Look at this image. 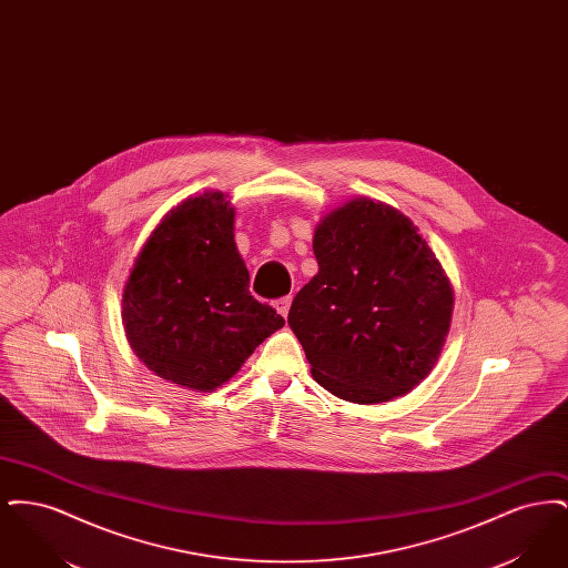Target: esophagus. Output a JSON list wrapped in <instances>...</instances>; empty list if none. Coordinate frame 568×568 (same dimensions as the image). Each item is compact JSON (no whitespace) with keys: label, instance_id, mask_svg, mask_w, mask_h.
<instances>
[{"label":"esophagus","instance_id":"obj_1","mask_svg":"<svg viewBox=\"0 0 568 568\" xmlns=\"http://www.w3.org/2000/svg\"><path fill=\"white\" fill-rule=\"evenodd\" d=\"M290 306H292V296L278 297V300H274V308L283 315V317H287V313H290Z\"/></svg>","mask_w":568,"mask_h":568}]
</instances>
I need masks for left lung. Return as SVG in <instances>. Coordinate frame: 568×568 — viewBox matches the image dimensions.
Returning <instances> with one entry per match:
<instances>
[{
  "instance_id": "left-lung-1",
  "label": "left lung",
  "mask_w": 568,
  "mask_h": 568,
  "mask_svg": "<svg viewBox=\"0 0 568 568\" xmlns=\"http://www.w3.org/2000/svg\"><path fill=\"white\" fill-rule=\"evenodd\" d=\"M320 272L297 292L287 324L315 381L375 405L428 377L443 349L454 292L410 219L366 197L324 216Z\"/></svg>"
}]
</instances>
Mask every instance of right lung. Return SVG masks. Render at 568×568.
Listing matches in <instances>:
<instances>
[{
    "instance_id": "right-lung-1",
    "label": "right lung",
    "mask_w": 568,
    "mask_h": 568,
    "mask_svg": "<svg viewBox=\"0 0 568 568\" xmlns=\"http://www.w3.org/2000/svg\"><path fill=\"white\" fill-rule=\"evenodd\" d=\"M123 324L135 355L158 377L200 392L234 377L285 325L248 292L223 193L190 197L163 216L125 283Z\"/></svg>"
}]
</instances>
